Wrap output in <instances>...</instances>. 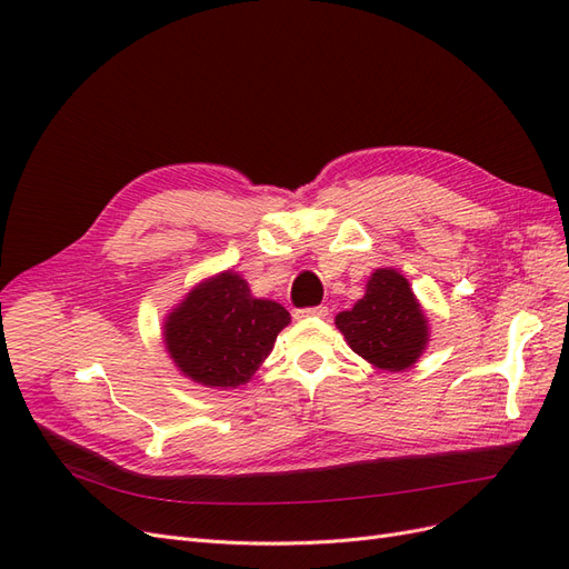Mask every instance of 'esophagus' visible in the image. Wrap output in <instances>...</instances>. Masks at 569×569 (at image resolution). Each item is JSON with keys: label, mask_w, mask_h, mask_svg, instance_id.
Masks as SVG:
<instances>
[{"label": "esophagus", "mask_w": 569, "mask_h": 569, "mask_svg": "<svg viewBox=\"0 0 569 569\" xmlns=\"http://www.w3.org/2000/svg\"><path fill=\"white\" fill-rule=\"evenodd\" d=\"M327 306H313V308H297L295 318L297 320H311V318H325Z\"/></svg>", "instance_id": "obj_1"}]
</instances>
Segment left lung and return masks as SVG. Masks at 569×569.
I'll return each mask as SVG.
<instances>
[{
  "label": "left lung",
  "instance_id": "8db88e82",
  "mask_svg": "<svg viewBox=\"0 0 569 569\" xmlns=\"http://www.w3.org/2000/svg\"><path fill=\"white\" fill-rule=\"evenodd\" d=\"M349 347L372 368L406 372L429 341V322L408 280L393 268H377L363 299L335 318Z\"/></svg>",
  "mask_w": 569,
  "mask_h": 569
}]
</instances>
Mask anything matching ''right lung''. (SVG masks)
I'll list each match as a JSON object with an SVG mask.
<instances>
[{
    "mask_svg": "<svg viewBox=\"0 0 569 569\" xmlns=\"http://www.w3.org/2000/svg\"><path fill=\"white\" fill-rule=\"evenodd\" d=\"M291 322L287 308L256 299L239 272L201 280L163 320V343L176 368L201 387L237 389L270 356Z\"/></svg>",
    "mask_w": 569,
    "mask_h": 569,
    "instance_id": "obj_1",
    "label": "right lung"
}]
</instances>
